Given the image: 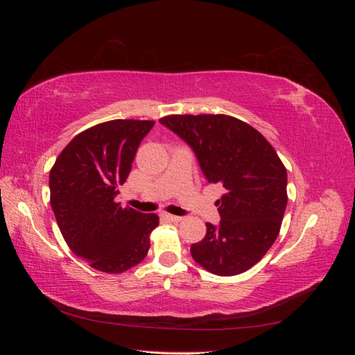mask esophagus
<instances>
[{
	"instance_id": "1",
	"label": "esophagus",
	"mask_w": 355,
	"mask_h": 355,
	"mask_svg": "<svg viewBox=\"0 0 355 355\" xmlns=\"http://www.w3.org/2000/svg\"><path fill=\"white\" fill-rule=\"evenodd\" d=\"M163 216H164L166 219H168L170 222H180V220H182L180 216H175V214H170V213H164Z\"/></svg>"
}]
</instances>
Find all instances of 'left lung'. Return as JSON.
Segmentation results:
<instances>
[{
	"instance_id": "8db88e82",
	"label": "left lung",
	"mask_w": 355,
	"mask_h": 355,
	"mask_svg": "<svg viewBox=\"0 0 355 355\" xmlns=\"http://www.w3.org/2000/svg\"><path fill=\"white\" fill-rule=\"evenodd\" d=\"M159 123L196 153L202 175L222 184L220 222L191 245L194 261L211 274L237 275L271 249L287 206V171L266 139L230 115H167Z\"/></svg>"
}]
</instances>
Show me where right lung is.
<instances>
[{"label": "right lung", "mask_w": 355, "mask_h": 355, "mask_svg": "<svg viewBox=\"0 0 355 355\" xmlns=\"http://www.w3.org/2000/svg\"><path fill=\"white\" fill-rule=\"evenodd\" d=\"M148 120H112L75 136L50 170V202L69 249L92 268L120 274L141 263L155 213H141L115 201L132 170Z\"/></svg>", "instance_id": "right-lung-1"}]
</instances>
